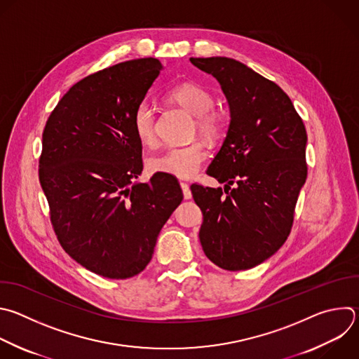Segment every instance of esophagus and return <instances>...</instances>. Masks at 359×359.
Wrapping results in <instances>:
<instances>
[{
  "label": "esophagus",
  "mask_w": 359,
  "mask_h": 359,
  "mask_svg": "<svg viewBox=\"0 0 359 359\" xmlns=\"http://www.w3.org/2000/svg\"><path fill=\"white\" fill-rule=\"evenodd\" d=\"M180 187H182V190H183V197H184L186 200L191 198V190H190L189 184L184 183V182H180Z\"/></svg>",
  "instance_id": "34e87169"
}]
</instances>
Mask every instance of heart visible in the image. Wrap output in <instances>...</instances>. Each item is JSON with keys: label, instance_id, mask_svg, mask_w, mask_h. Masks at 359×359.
<instances>
[{"label": "heart", "instance_id": "heart-1", "mask_svg": "<svg viewBox=\"0 0 359 359\" xmlns=\"http://www.w3.org/2000/svg\"><path fill=\"white\" fill-rule=\"evenodd\" d=\"M169 98L194 115V130L210 141L219 140L226 130V116L214 107L210 90L196 83H182L169 91ZM133 128L142 145L156 144L155 108L147 100L137 104L133 112ZM208 151L201 141L182 147H169L149 158L148 168L154 173H168L180 179L193 177L207 159Z\"/></svg>", "mask_w": 359, "mask_h": 359}]
</instances>
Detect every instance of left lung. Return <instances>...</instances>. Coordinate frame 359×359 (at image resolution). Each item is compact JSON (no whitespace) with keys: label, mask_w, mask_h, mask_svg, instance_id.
<instances>
[{"label":"left lung","mask_w":359,"mask_h":359,"mask_svg":"<svg viewBox=\"0 0 359 359\" xmlns=\"http://www.w3.org/2000/svg\"><path fill=\"white\" fill-rule=\"evenodd\" d=\"M212 74L228 100L231 121L207 175L224 189L191 184L203 212L205 257L225 271L254 268L287 240L307 177V134L289 95L273 81L228 57H190Z\"/></svg>","instance_id":"8db88e82"}]
</instances>
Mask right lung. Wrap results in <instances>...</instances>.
<instances>
[{
	"instance_id": "1",
	"label": "right lung",
	"mask_w": 359,
	"mask_h": 359,
	"mask_svg": "<svg viewBox=\"0 0 359 359\" xmlns=\"http://www.w3.org/2000/svg\"><path fill=\"white\" fill-rule=\"evenodd\" d=\"M161 69L158 59L145 57L84 77L60 98L42 134L39 182L57 241L104 278L141 273L183 198L168 173L134 183L144 163L133 112Z\"/></svg>"
}]
</instances>
